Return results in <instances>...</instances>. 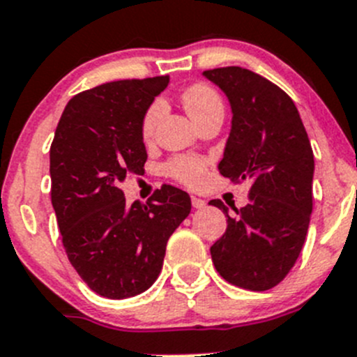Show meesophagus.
<instances>
[{
    "label": "esophagus",
    "mask_w": 357,
    "mask_h": 357,
    "mask_svg": "<svg viewBox=\"0 0 357 357\" xmlns=\"http://www.w3.org/2000/svg\"><path fill=\"white\" fill-rule=\"evenodd\" d=\"M191 203H192V206H195V208H205V205H206L205 199L198 198V196H191Z\"/></svg>",
    "instance_id": "esophagus-1"
}]
</instances>
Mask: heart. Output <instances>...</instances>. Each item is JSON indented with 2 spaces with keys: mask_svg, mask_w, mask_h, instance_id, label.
<instances>
[{
  "mask_svg": "<svg viewBox=\"0 0 357 357\" xmlns=\"http://www.w3.org/2000/svg\"><path fill=\"white\" fill-rule=\"evenodd\" d=\"M182 103H184L185 110H188V114L191 115V119L195 122L202 121L203 117H206L208 114H213V112H222V100H220V96L217 94L215 89H212L210 86H205V84L189 87L182 94ZM162 114H165V105L159 100L154 101L145 110L144 119H142V137L145 140L152 138L155 126H158ZM168 172L169 175H173L175 178L184 182V184L199 185L203 182V178H205L206 165L203 159L185 155V158L173 159L168 165Z\"/></svg>",
  "mask_w": 357,
  "mask_h": 357,
  "instance_id": "1",
  "label": "heart"
}]
</instances>
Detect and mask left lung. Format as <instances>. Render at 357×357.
Returning <instances> with one entry per match:
<instances>
[{
	"label": "left lung",
	"mask_w": 357,
	"mask_h": 357,
	"mask_svg": "<svg viewBox=\"0 0 357 357\" xmlns=\"http://www.w3.org/2000/svg\"><path fill=\"white\" fill-rule=\"evenodd\" d=\"M226 94L231 131L219 172L231 182L250 181V202L235 208L220 199L227 229L212 247L220 277L249 291L284 280L305 243L312 213L314 152L296 105L280 87L240 66L203 71Z\"/></svg>",
	"instance_id": "obj_1"
}]
</instances>
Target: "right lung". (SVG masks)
<instances>
[{
    "label": "right lung",
    "instance_id": "add662e5",
    "mask_svg": "<svg viewBox=\"0 0 357 357\" xmlns=\"http://www.w3.org/2000/svg\"><path fill=\"white\" fill-rule=\"evenodd\" d=\"M168 77L119 80L68 101L50 147L52 206L71 266L100 296L147 291L191 198L162 185L151 202L126 203L121 182L147 161L142 119Z\"/></svg>",
    "mask_w": 357,
    "mask_h": 357
}]
</instances>
